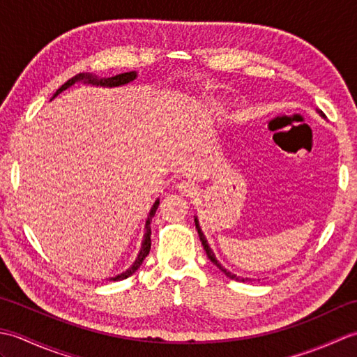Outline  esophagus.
<instances>
[{
	"mask_svg": "<svg viewBox=\"0 0 357 357\" xmlns=\"http://www.w3.org/2000/svg\"><path fill=\"white\" fill-rule=\"evenodd\" d=\"M176 187H178V190L181 193H184L187 196H190V195H193L196 192L195 184L192 183V181H181V183L176 184Z\"/></svg>",
	"mask_w": 357,
	"mask_h": 357,
	"instance_id": "34e87169",
	"label": "esophagus"
}]
</instances>
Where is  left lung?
I'll return each instance as SVG.
<instances>
[{
	"label": "left lung",
	"mask_w": 357,
	"mask_h": 357,
	"mask_svg": "<svg viewBox=\"0 0 357 357\" xmlns=\"http://www.w3.org/2000/svg\"><path fill=\"white\" fill-rule=\"evenodd\" d=\"M321 115L324 116V113L321 112ZM195 222H196V229H198V233H199V239H201V242H202V245H204V250H206V253H207V256H208V259L213 262L216 267L221 270L225 276H229L230 279H233V280H238V282H245L247 279H244V278H239V276H236V275H233V273H230L229 270H225L221 264H219L218 261H216V257H215V255H213V252H211V248L208 247V244H207V239H206V236H204V233L201 231V227H199V222H198V219H195Z\"/></svg>",
	"instance_id": "obj_1"
}]
</instances>
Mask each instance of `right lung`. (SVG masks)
I'll use <instances>...</instances> for the list:
<instances>
[{
    "mask_svg": "<svg viewBox=\"0 0 357 357\" xmlns=\"http://www.w3.org/2000/svg\"><path fill=\"white\" fill-rule=\"evenodd\" d=\"M136 78V73L135 72H126V73H119V75H115V77H110V78H96L93 77V75H84V73H79L77 75V77H73L72 79H69L67 82H64V84L59 87L56 90V93L53 95V98H55L56 95H59L63 92V90H66L67 87H70L72 84H75L77 81H84V82H89V84H95V86H104V87H116V86H123V84H127V82H130ZM159 206V201H156L153 204V207H151L150 210V215L147 218V222H146V234H144V242H142V247H141V252L138 255V259L135 261V264L132 265L130 268H128L127 271L121 273V275L112 278L110 280H123V279H127L128 276H132L133 273L138 270L141 267L142 261L146 259V256L150 253V247H151V239H150V234H151V229H150V221L151 218L155 216L156 213V208Z\"/></svg>",
    "mask_w": 357,
    "mask_h": 357,
    "instance_id": "right-lung-1",
    "label": "right lung"
}]
</instances>
